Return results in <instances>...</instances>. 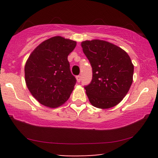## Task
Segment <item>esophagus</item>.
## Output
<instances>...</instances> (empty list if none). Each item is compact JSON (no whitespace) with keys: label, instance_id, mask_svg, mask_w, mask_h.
Instances as JSON below:
<instances>
[{"label":"esophagus","instance_id":"obj_1","mask_svg":"<svg viewBox=\"0 0 158 158\" xmlns=\"http://www.w3.org/2000/svg\"><path fill=\"white\" fill-rule=\"evenodd\" d=\"M76 78H77V82H80V81H81V77H80V76H77V77Z\"/></svg>","mask_w":158,"mask_h":158}]
</instances>
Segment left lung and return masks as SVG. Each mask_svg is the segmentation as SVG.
Instances as JSON below:
<instances>
[{"label":"left lung","instance_id":"8db88e82","mask_svg":"<svg viewBox=\"0 0 158 158\" xmlns=\"http://www.w3.org/2000/svg\"><path fill=\"white\" fill-rule=\"evenodd\" d=\"M93 70L91 82L85 87L90 104L107 109L119 104L133 81L134 65L128 53L117 45L94 39L81 43Z\"/></svg>","mask_w":158,"mask_h":158}]
</instances>
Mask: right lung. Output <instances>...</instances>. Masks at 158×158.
Listing matches in <instances>:
<instances>
[{"instance_id": "obj_1", "label": "right lung", "mask_w": 158, "mask_h": 158, "mask_svg": "<svg viewBox=\"0 0 158 158\" xmlns=\"http://www.w3.org/2000/svg\"><path fill=\"white\" fill-rule=\"evenodd\" d=\"M77 41L54 36L41 42L31 52L24 67L27 88L36 100L49 108L66 102L77 79L72 75L68 56Z\"/></svg>"}]
</instances>
